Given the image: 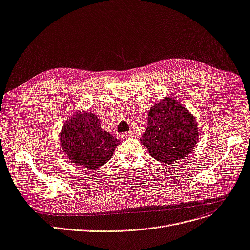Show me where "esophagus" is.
<instances>
[{"instance_id":"esophagus-1","label":"esophagus","mask_w":250,"mask_h":250,"mask_svg":"<svg viewBox=\"0 0 250 250\" xmlns=\"http://www.w3.org/2000/svg\"><path fill=\"white\" fill-rule=\"evenodd\" d=\"M134 136H135L134 132H126V133H123V134L121 135V138H122L123 140H125V139H127V138H132V137H134Z\"/></svg>"}]
</instances>
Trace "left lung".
Segmentation results:
<instances>
[{
	"mask_svg": "<svg viewBox=\"0 0 250 250\" xmlns=\"http://www.w3.org/2000/svg\"><path fill=\"white\" fill-rule=\"evenodd\" d=\"M196 119L187 108L166 97L150 108L148 126L140 138L150 155L162 164H172L189 155L198 141Z\"/></svg>",
	"mask_w": 250,
	"mask_h": 250,
	"instance_id": "obj_1",
	"label": "left lung"
}]
</instances>
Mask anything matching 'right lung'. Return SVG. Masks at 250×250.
Listing matches in <instances>:
<instances>
[{
	"mask_svg": "<svg viewBox=\"0 0 250 250\" xmlns=\"http://www.w3.org/2000/svg\"><path fill=\"white\" fill-rule=\"evenodd\" d=\"M63 152L72 164L96 169L109 160L119 140L103 131L99 118L91 112H78L63 125L60 133Z\"/></svg>",
	"mask_w": 250,
	"mask_h": 250,
	"instance_id": "add662e5",
	"label": "right lung"
}]
</instances>
